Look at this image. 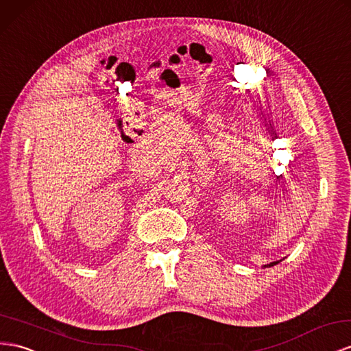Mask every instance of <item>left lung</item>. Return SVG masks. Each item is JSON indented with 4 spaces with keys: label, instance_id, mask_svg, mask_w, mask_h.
Here are the masks:
<instances>
[{
    "label": "left lung",
    "instance_id": "obj_1",
    "mask_svg": "<svg viewBox=\"0 0 351 351\" xmlns=\"http://www.w3.org/2000/svg\"><path fill=\"white\" fill-rule=\"evenodd\" d=\"M274 264H278V261H273V263H270V264H269V267H271V266H274Z\"/></svg>",
    "mask_w": 351,
    "mask_h": 351
}]
</instances>
